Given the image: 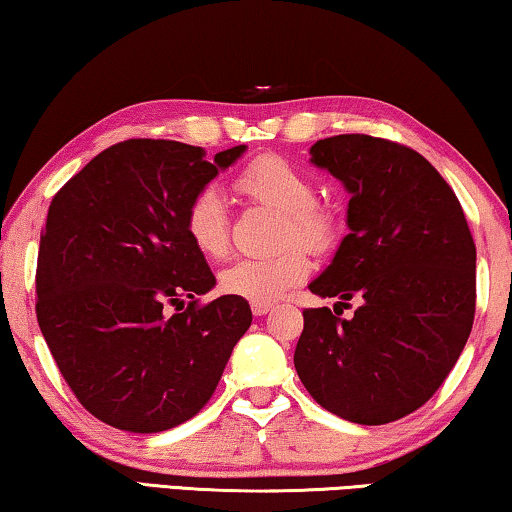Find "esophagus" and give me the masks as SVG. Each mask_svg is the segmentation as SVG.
I'll list each match as a JSON object with an SVG mask.
<instances>
[{"label": "esophagus", "mask_w": 512, "mask_h": 512, "mask_svg": "<svg viewBox=\"0 0 512 512\" xmlns=\"http://www.w3.org/2000/svg\"><path fill=\"white\" fill-rule=\"evenodd\" d=\"M269 310H271V303H253V315L255 317L269 315Z\"/></svg>", "instance_id": "1"}]
</instances>
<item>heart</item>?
Here are the masks:
<instances>
[{
	"instance_id": "1",
	"label": "heart",
	"mask_w": 512,
	"mask_h": 512,
	"mask_svg": "<svg viewBox=\"0 0 512 512\" xmlns=\"http://www.w3.org/2000/svg\"><path fill=\"white\" fill-rule=\"evenodd\" d=\"M236 190L248 200L280 213L278 243L296 246L273 257L239 259L220 273L225 294L250 303H273L310 273L305 250L326 253L335 246L340 223L329 207L315 202V183L299 167L278 156H259L239 177ZM230 209L218 188H202L186 209V232L204 257L220 259L230 250Z\"/></svg>"
}]
</instances>
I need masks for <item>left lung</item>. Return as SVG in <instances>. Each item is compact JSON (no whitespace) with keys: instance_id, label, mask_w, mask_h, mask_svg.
Returning a JSON list of instances; mask_svg holds the SVG:
<instances>
[{"instance_id":"obj_1","label":"left lung","mask_w":512,"mask_h":512,"mask_svg":"<svg viewBox=\"0 0 512 512\" xmlns=\"http://www.w3.org/2000/svg\"><path fill=\"white\" fill-rule=\"evenodd\" d=\"M310 163L349 193L347 227L331 264L308 285L352 319L303 310L294 368L331 414L384 425L416 411L444 384L476 310V246L444 177L402 144L335 135ZM333 308V310H335Z\"/></svg>"}]
</instances>
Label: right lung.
I'll return each instance as SVG.
<instances>
[{
    "label": "right lung",
    "mask_w": 512,
    "mask_h": 512,
    "mask_svg": "<svg viewBox=\"0 0 512 512\" xmlns=\"http://www.w3.org/2000/svg\"><path fill=\"white\" fill-rule=\"evenodd\" d=\"M248 147L207 160L174 140H126L91 158L50 204L36 266V317L57 368L89 414L126 432H163L216 391L250 329L248 301L218 296L186 232V209ZM191 299L166 315V303Z\"/></svg>",
    "instance_id": "obj_1"
}]
</instances>
